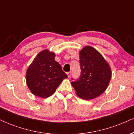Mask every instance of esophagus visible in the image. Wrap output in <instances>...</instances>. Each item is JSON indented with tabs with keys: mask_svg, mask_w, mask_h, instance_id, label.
Here are the masks:
<instances>
[{
	"mask_svg": "<svg viewBox=\"0 0 134 134\" xmlns=\"http://www.w3.org/2000/svg\"><path fill=\"white\" fill-rule=\"evenodd\" d=\"M67 75H68V77L70 78V76H71V72H67Z\"/></svg>",
	"mask_w": 134,
	"mask_h": 134,
	"instance_id": "1",
	"label": "esophagus"
}]
</instances>
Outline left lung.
<instances>
[{
	"label": "left lung",
	"mask_w": 134,
	"mask_h": 134,
	"mask_svg": "<svg viewBox=\"0 0 134 134\" xmlns=\"http://www.w3.org/2000/svg\"><path fill=\"white\" fill-rule=\"evenodd\" d=\"M79 55L80 76L71 84L80 98L87 100L94 99L107 88L111 78V68L93 47H83Z\"/></svg>",
	"instance_id": "obj_1"
}]
</instances>
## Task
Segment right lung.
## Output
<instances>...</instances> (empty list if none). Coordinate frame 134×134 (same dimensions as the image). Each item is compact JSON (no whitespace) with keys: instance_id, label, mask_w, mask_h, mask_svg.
Wrapping results in <instances>:
<instances>
[{"instance_id":"add662e5","label":"right lung","mask_w":134,"mask_h":134,"mask_svg":"<svg viewBox=\"0 0 134 134\" xmlns=\"http://www.w3.org/2000/svg\"><path fill=\"white\" fill-rule=\"evenodd\" d=\"M68 76L55 60V54L44 50L37 55L26 71V80L35 95L45 98L52 95Z\"/></svg>"}]
</instances>
